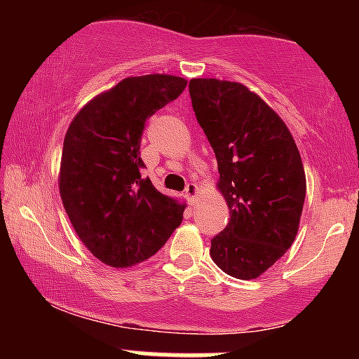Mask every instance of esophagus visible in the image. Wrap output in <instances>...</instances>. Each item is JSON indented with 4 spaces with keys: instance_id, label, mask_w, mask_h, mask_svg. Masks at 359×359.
Returning <instances> with one entry per match:
<instances>
[{
    "instance_id": "1",
    "label": "esophagus",
    "mask_w": 359,
    "mask_h": 359,
    "mask_svg": "<svg viewBox=\"0 0 359 359\" xmlns=\"http://www.w3.org/2000/svg\"><path fill=\"white\" fill-rule=\"evenodd\" d=\"M197 194H199V187H197V184H187V187H185V196H187V199L191 201L192 204H196L197 201Z\"/></svg>"
}]
</instances>
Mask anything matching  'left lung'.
Returning a JSON list of instances; mask_svg holds the SVG:
<instances>
[{
	"instance_id": "left-lung-1",
	"label": "left lung",
	"mask_w": 359,
	"mask_h": 359,
	"mask_svg": "<svg viewBox=\"0 0 359 359\" xmlns=\"http://www.w3.org/2000/svg\"><path fill=\"white\" fill-rule=\"evenodd\" d=\"M192 108L217 160V189L229 222L211 240V258L234 278H258L299 231L306 172L282 118L240 82L192 79Z\"/></svg>"
}]
</instances>
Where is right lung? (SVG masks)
Wrapping results in <instances>:
<instances>
[{
  "mask_svg": "<svg viewBox=\"0 0 359 359\" xmlns=\"http://www.w3.org/2000/svg\"><path fill=\"white\" fill-rule=\"evenodd\" d=\"M185 86L167 74L126 77L90 100L65 133L62 204L86 248L113 269L154 257L182 222L185 204L142 177L140 142L147 119Z\"/></svg>",
  "mask_w": 359,
  "mask_h": 359,
  "instance_id": "1",
  "label": "right lung"
}]
</instances>
